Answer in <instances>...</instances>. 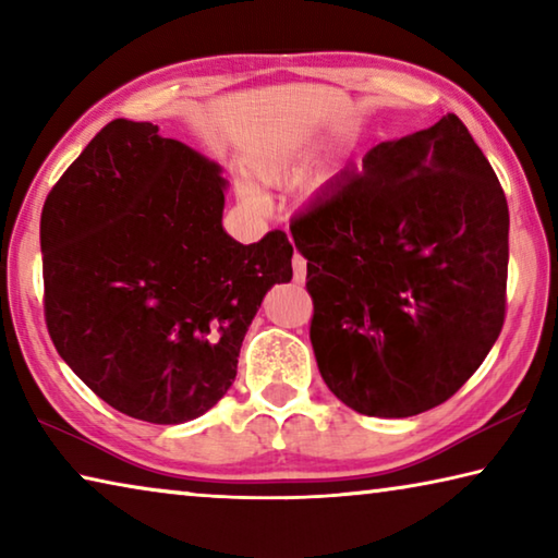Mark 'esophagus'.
Wrapping results in <instances>:
<instances>
[{
    "label": "esophagus",
    "instance_id": "esophagus-1",
    "mask_svg": "<svg viewBox=\"0 0 558 558\" xmlns=\"http://www.w3.org/2000/svg\"><path fill=\"white\" fill-rule=\"evenodd\" d=\"M292 276H295V282H305L307 278V260L300 253L292 256Z\"/></svg>",
    "mask_w": 558,
    "mask_h": 558
}]
</instances>
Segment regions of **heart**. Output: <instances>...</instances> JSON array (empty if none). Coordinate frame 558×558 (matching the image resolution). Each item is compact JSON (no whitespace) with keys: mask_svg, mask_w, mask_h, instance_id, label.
Returning a JSON list of instances; mask_svg holds the SVG:
<instances>
[{"mask_svg":"<svg viewBox=\"0 0 558 558\" xmlns=\"http://www.w3.org/2000/svg\"><path fill=\"white\" fill-rule=\"evenodd\" d=\"M298 165H300V149L295 147L278 149L276 155L268 157L266 162L256 167V177L266 184H280L282 179H288L298 172ZM245 196H248V199H256V194L253 192H245Z\"/></svg>","mask_w":558,"mask_h":558,"instance_id":"1","label":"heart"}]
</instances>
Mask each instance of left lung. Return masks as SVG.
<instances>
[{"label": "left lung", "mask_w": 558, "mask_h": 558, "mask_svg": "<svg viewBox=\"0 0 558 558\" xmlns=\"http://www.w3.org/2000/svg\"><path fill=\"white\" fill-rule=\"evenodd\" d=\"M290 231L307 258L319 374L356 413L436 409L502 332L507 199L452 112L369 149Z\"/></svg>", "instance_id": "obj_1"}]
</instances>
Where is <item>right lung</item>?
Listing matches in <instances>:
<instances>
[{
  "instance_id": "1",
  "label": "right lung",
  "mask_w": 558,
  "mask_h": 558,
  "mask_svg": "<svg viewBox=\"0 0 558 558\" xmlns=\"http://www.w3.org/2000/svg\"><path fill=\"white\" fill-rule=\"evenodd\" d=\"M153 122L112 120L46 196L44 315L88 389L137 421L199 418L231 389L292 243L223 231L221 167Z\"/></svg>"
}]
</instances>
